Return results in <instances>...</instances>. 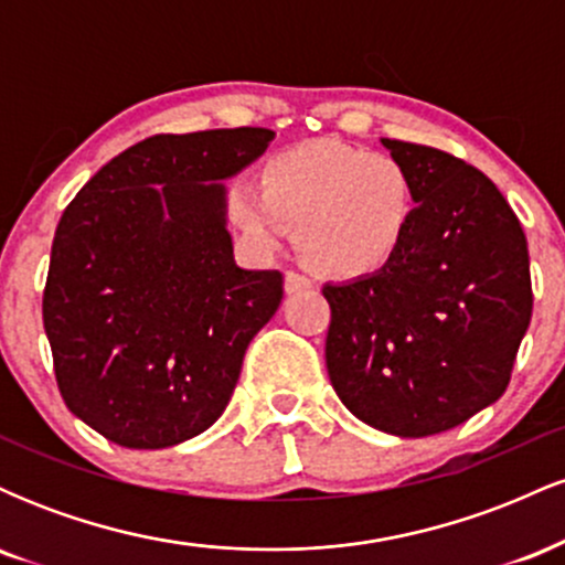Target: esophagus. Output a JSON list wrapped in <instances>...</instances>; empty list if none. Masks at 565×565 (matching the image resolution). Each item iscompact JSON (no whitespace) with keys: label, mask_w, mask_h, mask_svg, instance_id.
<instances>
[{"label":"esophagus","mask_w":565,"mask_h":565,"mask_svg":"<svg viewBox=\"0 0 565 565\" xmlns=\"http://www.w3.org/2000/svg\"><path fill=\"white\" fill-rule=\"evenodd\" d=\"M310 287H313L310 278L297 274V270H287V276H284V289H287V295H300V291H308Z\"/></svg>","instance_id":"obj_1"}]
</instances>
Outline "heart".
<instances>
[{"label": "heart", "instance_id": "b5f03b06", "mask_svg": "<svg viewBox=\"0 0 565 565\" xmlns=\"http://www.w3.org/2000/svg\"><path fill=\"white\" fill-rule=\"evenodd\" d=\"M231 223L260 249H276L297 231L302 260L329 278L380 274L404 249L417 188L387 153L337 140H313L263 161L257 191L233 185Z\"/></svg>", "mask_w": 565, "mask_h": 565}]
</instances>
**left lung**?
<instances>
[{"mask_svg":"<svg viewBox=\"0 0 565 565\" xmlns=\"http://www.w3.org/2000/svg\"><path fill=\"white\" fill-rule=\"evenodd\" d=\"M412 172L417 215L380 274L327 284V369L361 423L401 438L462 425L510 382L531 321L526 233L468 161L382 138Z\"/></svg>","mask_w":565,"mask_h":565,"instance_id":"left-lung-1","label":"left lung"}]
</instances>
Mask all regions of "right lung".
Returning a JSON list of instances; mask_svg holds the SVG:
<instances>
[{
  "instance_id": "1",
  "label": "right lung",
  "mask_w": 565,
  "mask_h": 565,
  "mask_svg": "<svg viewBox=\"0 0 565 565\" xmlns=\"http://www.w3.org/2000/svg\"><path fill=\"white\" fill-rule=\"evenodd\" d=\"M270 140L265 127L153 135L100 167L63 212L44 332L63 401L103 438L167 449L228 406L284 278L233 260L223 180Z\"/></svg>"
}]
</instances>
